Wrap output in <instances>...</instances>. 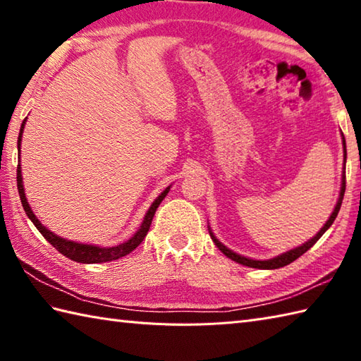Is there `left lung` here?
I'll return each instance as SVG.
<instances>
[{"label":"left lung","mask_w":361,"mask_h":361,"mask_svg":"<svg viewBox=\"0 0 361 361\" xmlns=\"http://www.w3.org/2000/svg\"><path fill=\"white\" fill-rule=\"evenodd\" d=\"M343 147H344V164H346V141H344V136H343ZM344 190H346V175H344V172H343V181H341L340 198H338V202H336L335 209H334V212L331 214V217H329V220L324 224V226L321 228L319 233H318L317 235H313L309 242L302 243L301 247H298V248H293V250H290V251H287V252H283V255H281V256H276V257L268 259V260H255V259H248V257H245V256H240V255H237V252H234V251H231L229 248H226L225 245L221 243V242H219V239H217L216 235L212 234L211 228H209L211 239H212L214 243L217 245V248H219L221 252H224V255H225L226 257L234 260V262H237V264H242V265H245V267H251V268H260V270H274V268L286 267V265L293 262V260H296L298 257H301L305 251L310 250V248L313 247V245H315V243L319 240V237L323 235V234L327 231V229L332 226L334 220L336 219V216H338V211H340V208H341L343 197H344Z\"/></svg>","instance_id":"1"}]
</instances>
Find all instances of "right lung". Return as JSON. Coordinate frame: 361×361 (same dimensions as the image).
Listing matches in <instances>:
<instances>
[{"instance_id":"1","label":"right lung","mask_w":361,"mask_h":361,"mask_svg":"<svg viewBox=\"0 0 361 361\" xmlns=\"http://www.w3.org/2000/svg\"><path fill=\"white\" fill-rule=\"evenodd\" d=\"M25 124H26V119L23 121L21 128H20L18 153H20L21 135H23V128H25ZM17 188H18V194H20V200H21V204H23V209H25L26 216L30 220H32V224L35 225V228L38 229V231L42 233V235L44 237V239L48 240L59 252H62L63 256H66L68 259H71V260H75V262H80V264L110 262V260H116L119 257L127 256L128 252H132L137 247V245H140L144 240V237L147 235V231H149V228L152 225V219H153V216H155L157 208L159 206V203L164 200V197L167 195L169 190H171V186H169L157 197V200L152 203L147 214H145L141 228L137 229V231L133 234L132 239H128L127 242L121 243V245H116V247L101 248V247H94V245H85V243H78V242H71V240L62 239V237H59V235H56L54 233H51L48 228H44L40 224V220L35 217V214L32 212V209H30V206L27 203V198L25 195V188H23V178H21V167H20V164H18V169H17Z\"/></svg>"}]
</instances>
